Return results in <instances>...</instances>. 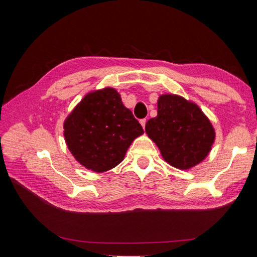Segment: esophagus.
Returning a JSON list of instances; mask_svg holds the SVG:
<instances>
[{"label": "esophagus", "instance_id": "34e87169", "mask_svg": "<svg viewBox=\"0 0 257 257\" xmlns=\"http://www.w3.org/2000/svg\"><path fill=\"white\" fill-rule=\"evenodd\" d=\"M146 122H147L146 119H141V120H140V123H141V125H143L144 129L146 128Z\"/></svg>", "mask_w": 257, "mask_h": 257}]
</instances>
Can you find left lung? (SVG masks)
Here are the masks:
<instances>
[{
    "instance_id": "left-lung-1",
    "label": "left lung",
    "mask_w": 257,
    "mask_h": 257,
    "mask_svg": "<svg viewBox=\"0 0 257 257\" xmlns=\"http://www.w3.org/2000/svg\"><path fill=\"white\" fill-rule=\"evenodd\" d=\"M146 133L167 162L178 169L198 165L209 154L215 133L195 103L176 95H162L158 116L146 123Z\"/></svg>"
}]
</instances>
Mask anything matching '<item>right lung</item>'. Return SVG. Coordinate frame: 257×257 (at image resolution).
<instances>
[{
  "instance_id": "obj_1",
  "label": "right lung",
  "mask_w": 257,
  "mask_h": 257,
  "mask_svg": "<svg viewBox=\"0 0 257 257\" xmlns=\"http://www.w3.org/2000/svg\"><path fill=\"white\" fill-rule=\"evenodd\" d=\"M68 149L80 165L103 172L122 161L144 129L112 88L84 97L64 123Z\"/></svg>"
}]
</instances>
